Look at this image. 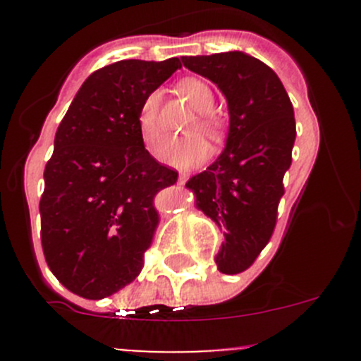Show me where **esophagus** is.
Here are the masks:
<instances>
[{"instance_id": "34e87169", "label": "esophagus", "mask_w": 361, "mask_h": 361, "mask_svg": "<svg viewBox=\"0 0 361 361\" xmlns=\"http://www.w3.org/2000/svg\"><path fill=\"white\" fill-rule=\"evenodd\" d=\"M188 180V174H185V173H180V176H178V183L180 185H183L185 181Z\"/></svg>"}]
</instances>
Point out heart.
Wrapping results in <instances>:
<instances>
[{
	"label": "heart",
	"mask_w": 361,
	"mask_h": 361,
	"mask_svg": "<svg viewBox=\"0 0 361 361\" xmlns=\"http://www.w3.org/2000/svg\"><path fill=\"white\" fill-rule=\"evenodd\" d=\"M180 92L183 94L188 99L190 106L195 111V120L188 123V130H201V133L207 134V136L214 137L220 133V126L216 120L209 115L213 110L214 96L213 90L197 78H185L181 80L178 85ZM159 104H160V92L154 90V92L147 94V97L141 103L140 111H137V130H140V137L143 141L145 148L154 154L159 148L160 141H162V130H160L159 123ZM207 154L206 143L199 136H188L183 140L169 141L164 145L162 150L159 152V159L162 162L171 164L176 167H192L195 164L202 162Z\"/></svg>",
	"instance_id": "heart-1"
}]
</instances>
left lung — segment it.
I'll return each instance as SVG.
<instances>
[{"instance_id": "left-lung-1", "label": "left lung", "mask_w": 361, "mask_h": 361, "mask_svg": "<svg viewBox=\"0 0 361 361\" xmlns=\"http://www.w3.org/2000/svg\"><path fill=\"white\" fill-rule=\"evenodd\" d=\"M185 68L216 83L228 104L225 150L187 181L195 206L227 228L214 257L218 271H246L271 241L283 178L297 136L293 106L274 71L245 52L181 57Z\"/></svg>"}]
</instances>
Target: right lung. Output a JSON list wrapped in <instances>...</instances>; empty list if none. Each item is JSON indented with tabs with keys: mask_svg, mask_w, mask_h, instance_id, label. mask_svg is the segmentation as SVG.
I'll return each instance as SVG.
<instances>
[{
	"mask_svg": "<svg viewBox=\"0 0 361 361\" xmlns=\"http://www.w3.org/2000/svg\"><path fill=\"white\" fill-rule=\"evenodd\" d=\"M180 68L171 57L97 69L57 127L39 199L42 246L52 274L80 297H110L143 269L160 220L155 195L178 171L148 154L136 118L147 94Z\"/></svg>",
	"mask_w": 361,
	"mask_h": 361,
	"instance_id": "right-lung-1",
	"label": "right lung"
}]
</instances>
